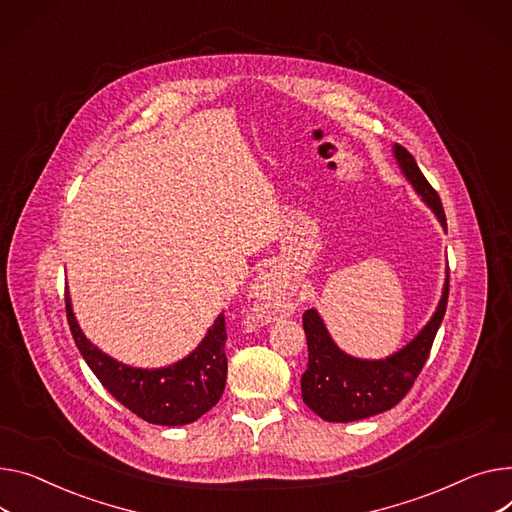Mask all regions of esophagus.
Segmentation results:
<instances>
[{
    "label": "esophagus",
    "mask_w": 512,
    "mask_h": 512,
    "mask_svg": "<svg viewBox=\"0 0 512 512\" xmlns=\"http://www.w3.org/2000/svg\"><path fill=\"white\" fill-rule=\"evenodd\" d=\"M253 294H255V298L261 302L263 313L269 315V317L278 315V313H280V306H284V304H282V302H284V300H282V298H284L282 286H280V282L276 280V276H271V274H263V276H259V278L255 280V284H253Z\"/></svg>",
    "instance_id": "obj_1"
}]
</instances>
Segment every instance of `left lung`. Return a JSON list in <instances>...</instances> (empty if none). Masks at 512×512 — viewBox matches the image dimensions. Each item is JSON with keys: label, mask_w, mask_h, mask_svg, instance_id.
Wrapping results in <instances>:
<instances>
[{"label": "left lung", "mask_w": 512, "mask_h": 512, "mask_svg": "<svg viewBox=\"0 0 512 512\" xmlns=\"http://www.w3.org/2000/svg\"><path fill=\"white\" fill-rule=\"evenodd\" d=\"M393 156L405 181L414 187L440 226L447 230L440 197L424 179L414 156L399 144L393 146ZM447 298L449 265L440 300L430 321L418 331L412 342L379 360L346 354L333 342L319 311H306L302 315V327L306 333V346H309V366L300 379L302 401L327 422H356L391 410L418 379L442 317H445Z\"/></svg>", "instance_id": "8db88e82"}]
</instances>
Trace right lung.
<instances>
[{
  "label": "right lung",
  "instance_id": "right-lung-1",
  "mask_svg": "<svg viewBox=\"0 0 512 512\" xmlns=\"http://www.w3.org/2000/svg\"><path fill=\"white\" fill-rule=\"evenodd\" d=\"M65 309L82 358L102 387L135 416L158 426H185L220 401L228 370L222 313L185 358L160 368H138L115 360L90 342L78 325L70 292L65 294Z\"/></svg>",
  "mask_w": 512,
  "mask_h": 512
}]
</instances>
